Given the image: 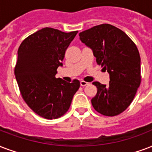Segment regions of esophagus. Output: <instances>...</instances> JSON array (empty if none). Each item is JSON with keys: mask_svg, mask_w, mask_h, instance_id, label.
<instances>
[{"mask_svg": "<svg viewBox=\"0 0 152 152\" xmlns=\"http://www.w3.org/2000/svg\"><path fill=\"white\" fill-rule=\"evenodd\" d=\"M88 84H89V83H88V82H85V81H84V80L80 81V86L84 87V86H86V85H88Z\"/></svg>", "mask_w": 152, "mask_h": 152, "instance_id": "1", "label": "esophagus"}]
</instances>
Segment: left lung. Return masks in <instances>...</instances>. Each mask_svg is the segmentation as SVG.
I'll list each match as a JSON object with an SVG mask.
<instances>
[{
  "instance_id": "left-lung-1",
  "label": "left lung",
  "mask_w": 152,
  "mask_h": 152,
  "mask_svg": "<svg viewBox=\"0 0 152 152\" xmlns=\"http://www.w3.org/2000/svg\"><path fill=\"white\" fill-rule=\"evenodd\" d=\"M79 36L110 76L108 85L92 83L97 88L92 106L106 116L120 114L132 102L140 84V56L136 45L124 32L108 24L95 26Z\"/></svg>"
}]
</instances>
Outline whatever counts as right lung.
I'll return each instance as SVG.
<instances>
[{
  "mask_svg": "<svg viewBox=\"0 0 152 152\" xmlns=\"http://www.w3.org/2000/svg\"><path fill=\"white\" fill-rule=\"evenodd\" d=\"M77 32L44 28L28 37L18 48L14 73L20 91L28 107L41 117L52 120L65 114L80 88L77 80L68 83L56 78Z\"/></svg>",
  "mask_w": 152,
  "mask_h": 152,
  "instance_id": "obj_1",
  "label": "right lung"
}]
</instances>
